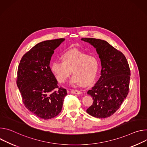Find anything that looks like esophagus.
Instances as JSON below:
<instances>
[{
  "label": "esophagus",
  "mask_w": 147,
  "mask_h": 147,
  "mask_svg": "<svg viewBox=\"0 0 147 147\" xmlns=\"http://www.w3.org/2000/svg\"><path fill=\"white\" fill-rule=\"evenodd\" d=\"M71 93L72 94H81V92L79 90H76V89H72L71 90Z\"/></svg>",
  "instance_id": "34e87169"
}]
</instances>
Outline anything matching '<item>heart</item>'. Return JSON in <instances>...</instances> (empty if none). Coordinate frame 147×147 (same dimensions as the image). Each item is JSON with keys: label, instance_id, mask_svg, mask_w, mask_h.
<instances>
[{"label": "heart", "instance_id": "b5f03b06", "mask_svg": "<svg viewBox=\"0 0 147 147\" xmlns=\"http://www.w3.org/2000/svg\"><path fill=\"white\" fill-rule=\"evenodd\" d=\"M61 59L62 62L55 61L51 66L58 82H66L72 72L71 84L89 86L93 83L99 69V62L96 57L71 49L64 52Z\"/></svg>", "mask_w": 147, "mask_h": 147}]
</instances>
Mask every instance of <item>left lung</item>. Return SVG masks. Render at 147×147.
Segmentation results:
<instances>
[{
  "label": "left lung",
  "mask_w": 147,
  "mask_h": 147,
  "mask_svg": "<svg viewBox=\"0 0 147 147\" xmlns=\"http://www.w3.org/2000/svg\"><path fill=\"white\" fill-rule=\"evenodd\" d=\"M96 49L100 59L101 76L94 86L88 91L93 103L86 112L90 116L106 118L120 107L129 91L130 69L124 54L105 40L84 38Z\"/></svg>",
  "instance_id": "left-lung-1"
}]
</instances>
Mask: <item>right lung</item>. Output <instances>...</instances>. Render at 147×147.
I'll list each match as a JSON object with an SVG mask.
<instances>
[{"label": "right lung", "mask_w": 147, "mask_h": 147, "mask_svg": "<svg viewBox=\"0 0 147 147\" xmlns=\"http://www.w3.org/2000/svg\"><path fill=\"white\" fill-rule=\"evenodd\" d=\"M64 40H47L36 44L23 56L18 67L16 82L23 102L29 111L44 120L59 115L67 94L66 89L58 88L50 67L54 50Z\"/></svg>", "instance_id": "1"}]
</instances>
